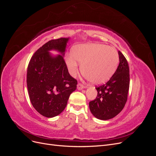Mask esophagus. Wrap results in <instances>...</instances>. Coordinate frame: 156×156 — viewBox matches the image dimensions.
<instances>
[{
	"mask_svg": "<svg viewBox=\"0 0 156 156\" xmlns=\"http://www.w3.org/2000/svg\"><path fill=\"white\" fill-rule=\"evenodd\" d=\"M84 88V87L83 84H81V83H78L77 84V89L78 90H82Z\"/></svg>",
	"mask_w": 156,
	"mask_h": 156,
	"instance_id": "esophagus-1",
	"label": "esophagus"
}]
</instances>
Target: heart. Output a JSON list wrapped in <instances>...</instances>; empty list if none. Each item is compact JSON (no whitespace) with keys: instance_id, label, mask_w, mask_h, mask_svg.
Returning a JSON list of instances; mask_svg holds the SVG:
<instances>
[{"instance_id":"obj_1","label":"heart","mask_w":156,"mask_h":156,"mask_svg":"<svg viewBox=\"0 0 156 156\" xmlns=\"http://www.w3.org/2000/svg\"><path fill=\"white\" fill-rule=\"evenodd\" d=\"M119 54L112 47L100 44L75 46L72 55L66 56V64L69 73L77 75L79 64H82V72L90 81L96 84L107 81L114 74L119 64Z\"/></svg>"}]
</instances>
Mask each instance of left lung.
I'll return each instance as SVG.
<instances>
[{"instance_id": "left-lung-1", "label": "left lung", "mask_w": 156, "mask_h": 156, "mask_svg": "<svg viewBox=\"0 0 156 156\" xmlns=\"http://www.w3.org/2000/svg\"><path fill=\"white\" fill-rule=\"evenodd\" d=\"M120 63L111 79L96 87L98 95L89 102L92 114L98 119L107 120L120 113L125 106L129 88V68L124 55L119 51Z\"/></svg>"}]
</instances>
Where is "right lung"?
I'll list each match as a JSON object with an SVG mask.
<instances>
[{"mask_svg":"<svg viewBox=\"0 0 156 156\" xmlns=\"http://www.w3.org/2000/svg\"><path fill=\"white\" fill-rule=\"evenodd\" d=\"M68 40L60 37L48 41L35 52L27 68V84L32 105L48 118L60 114L77 88V81L69 75L64 59ZM51 50L61 55L53 57L48 52Z\"/></svg>","mask_w":156,"mask_h":156,"instance_id":"obj_1","label":"right lung"}]
</instances>
